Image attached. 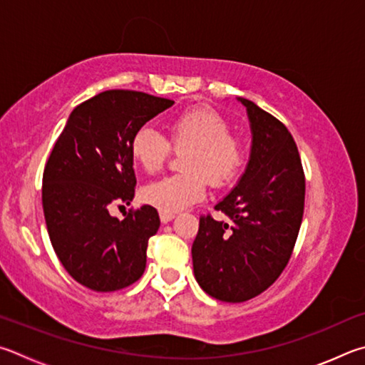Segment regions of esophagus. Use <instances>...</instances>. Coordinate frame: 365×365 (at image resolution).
I'll list each match as a JSON object with an SVG mask.
<instances>
[{
    "label": "esophagus",
    "mask_w": 365,
    "mask_h": 365,
    "mask_svg": "<svg viewBox=\"0 0 365 365\" xmlns=\"http://www.w3.org/2000/svg\"><path fill=\"white\" fill-rule=\"evenodd\" d=\"M173 218H175V213H160V221L166 225V222H170Z\"/></svg>",
    "instance_id": "obj_1"
}]
</instances>
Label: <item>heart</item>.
<instances>
[{
  "label": "heart",
  "instance_id": "heart-1",
  "mask_svg": "<svg viewBox=\"0 0 365 365\" xmlns=\"http://www.w3.org/2000/svg\"><path fill=\"white\" fill-rule=\"evenodd\" d=\"M227 120L210 107L187 108L168 123L170 140L176 149H189L184 170L153 181L143 189V200L160 213H175L202 200L207 178L216 187L234 182L247 162L242 139L234 136ZM133 162L147 173L160 170L170 153V144L150 128H140L130 143Z\"/></svg>",
  "mask_w": 365,
  "mask_h": 365
}]
</instances>
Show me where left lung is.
<instances>
[{
	"label": "left lung",
	"mask_w": 365,
	"mask_h": 365,
	"mask_svg": "<svg viewBox=\"0 0 365 365\" xmlns=\"http://www.w3.org/2000/svg\"><path fill=\"white\" fill-rule=\"evenodd\" d=\"M237 101L250 121V158L237 186L215 207L231 221L202 216L192 244L195 280L226 303L247 302L276 282L304 210L303 166L292 134L255 102Z\"/></svg>",
	"instance_id": "1"
}]
</instances>
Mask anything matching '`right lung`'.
Masks as SVG:
<instances>
[{
    "label": "right lung",
    "instance_id": "1",
    "mask_svg": "<svg viewBox=\"0 0 365 365\" xmlns=\"http://www.w3.org/2000/svg\"><path fill=\"white\" fill-rule=\"evenodd\" d=\"M175 104L155 96L110 89L76 106L43 173V212L57 258L94 292L131 285L145 269L147 244L160 227L143 205L125 220L108 213L134 199L130 143L147 121Z\"/></svg>",
    "mask_w": 365,
    "mask_h": 365
}]
</instances>
